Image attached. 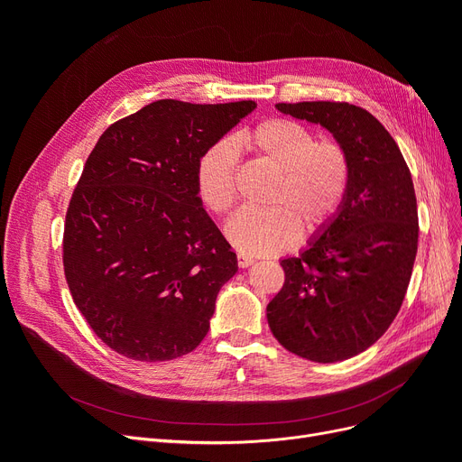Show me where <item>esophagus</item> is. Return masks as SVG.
Segmentation results:
<instances>
[{"label":"esophagus","mask_w":462,"mask_h":462,"mask_svg":"<svg viewBox=\"0 0 462 462\" xmlns=\"http://www.w3.org/2000/svg\"><path fill=\"white\" fill-rule=\"evenodd\" d=\"M253 262H254V258H251L244 253H237V265H239V268H249Z\"/></svg>","instance_id":"esophagus-1"}]
</instances>
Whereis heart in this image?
Instances as JSON below:
<instances>
[{
  "label": "heart",
  "mask_w": 462,
  "mask_h": 462,
  "mask_svg": "<svg viewBox=\"0 0 462 462\" xmlns=\"http://www.w3.org/2000/svg\"><path fill=\"white\" fill-rule=\"evenodd\" d=\"M245 145L279 172L268 209H239L226 223L230 244L247 254H277L305 234L328 226L341 209L350 185V157L341 142L319 138L288 117H268L236 138L213 142L200 155L194 183L202 204L225 215L236 202L239 148Z\"/></svg>",
  "instance_id": "obj_1"
}]
</instances>
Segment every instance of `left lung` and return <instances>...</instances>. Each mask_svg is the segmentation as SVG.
I'll return each mask as SVG.
<instances>
[{"mask_svg": "<svg viewBox=\"0 0 462 462\" xmlns=\"http://www.w3.org/2000/svg\"><path fill=\"white\" fill-rule=\"evenodd\" d=\"M282 114L326 127L350 157L341 209L298 258L268 305L277 341L300 357L335 363L373 346L406 296L418 253V202L393 136L356 105L279 103Z\"/></svg>", "mask_w": 462, "mask_h": 462, "instance_id": "1", "label": "left lung"}]
</instances>
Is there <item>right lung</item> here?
Returning a JSON list of instances; mask_svg holds the SVG:
<instances>
[{
	"label": "right lung",
	"instance_id": "add662e5",
	"mask_svg": "<svg viewBox=\"0 0 462 462\" xmlns=\"http://www.w3.org/2000/svg\"><path fill=\"white\" fill-rule=\"evenodd\" d=\"M254 108L161 99L95 143L67 208L63 270L72 301L114 352L168 361L202 343L237 258L202 208L194 170Z\"/></svg>",
	"mask_w": 462,
	"mask_h": 462
}]
</instances>
